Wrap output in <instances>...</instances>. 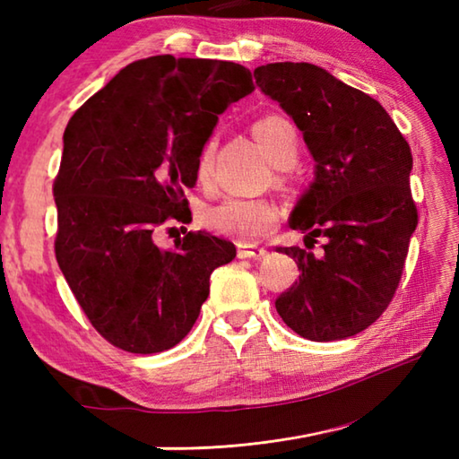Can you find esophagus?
Here are the masks:
<instances>
[{
	"label": "esophagus",
	"mask_w": 459,
	"mask_h": 459,
	"mask_svg": "<svg viewBox=\"0 0 459 459\" xmlns=\"http://www.w3.org/2000/svg\"><path fill=\"white\" fill-rule=\"evenodd\" d=\"M237 255L238 259H261L267 255V248L255 247V245H238Z\"/></svg>",
	"instance_id": "1"
}]
</instances>
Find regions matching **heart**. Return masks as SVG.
Listing matches in <instances>:
<instances>
[{"label":"heart","mask_w":459,"mask_h":459,"mask_svg":"<svg viewBox=\"0 0 459 459\" xmlns=\"http://www.w3.org/2000/svg\"><path fill=\"white\" fill-rule=\"evenodd\" d=\"M253 135L257 137L269 160L279 168H290L298 160V131L290 121L269 115L253 126ZM202 182L212 172V143L208 142L198 155L196 166ZM204 224L216 235L237 238L240 243H255L279 221V208L267 198H227L206 208Z\"/></svg>","instance_id":"1"}]
</instances>
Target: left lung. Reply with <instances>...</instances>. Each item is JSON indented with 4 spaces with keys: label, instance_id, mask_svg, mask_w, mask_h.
Here are the masks:
<instances>
[{
    "label": "left lung",
    "instance_id": "obj_1",
    "mask_svg": "<svg viewBox=\"0 0 459 459\" xmlns=\"http://www.w3.org/2000/svg\"><path fill=\"white\" fill-rule=\"evenodd\" d=\"M259 89L291 115L316 160V180L290 219L306 248L277 247L301 275L275 299L283 322L314 342L375 324L401 281L419 222L413 155L383 105L309 62L255 68ZM324 238L320 254L309 252Z\"/></svg>",
    "mask_w": 459,
    "mask_h": 459
}]
</instances>
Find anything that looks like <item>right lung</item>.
Wrapping results in <instances>:
<instances>
[{
	"label": "right lung",
	"instance_id": "obj_1",
	"mask_svg": "<svg viewBox=\"0 0 459 459\" xmlns=\"http://www.w3.org/2000/svg\"><path fill=\"white\" fill-rule=\"evenodd\" d=\"M253 91L235 62L161 54L131 62L68 121L54 253L92 328L121 351L182 342L211 273L235 259V245L202 230L172 248L155 237L192 221L184 188L196 186L202 147L224 108Z\"/></svg>",
	"mask_w": 459,
	"mask_h": 459
}]
</instances>
